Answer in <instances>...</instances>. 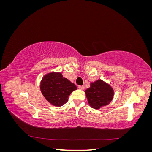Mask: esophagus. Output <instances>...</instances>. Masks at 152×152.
<instances>
[{
    "label": "esophagus",
    "mask_w": 152,
    "mask_h": 152,
    "mask_svg": "<svg viewBox=\"0 0 152 152\" xmlns=\"http://www.w3.org/2000/svg\"><path fill=\"white\" fill-rule=\"evenodd\" d=\"M78 87H79V89H82V90H83V89H85V87L84 86H78Z\"/></svg>",
    "instance_id": "34e87169"
}]
</instances>
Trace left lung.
<instances>
[{"label":"left lung","instance_id":"8db88e82","mask_svg":"<svg viewBox=\"0 0 152 152\" xmlns=\"http://www.w3.org/2000/svg\"><path fill=\"white\" fill-rule=\"evenodd\" d=\"M85 93L89 105L94 109H99L108 104L114 94L112 87L102 80L91 83V87Z\"/></svg>","mask_w":152,"mask_h":152}]
</instances>
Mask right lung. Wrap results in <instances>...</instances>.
<instances>
[{"mask_svg":"<svg viewBox=\"0 0 152 152\" xmlns=\"http://www.w3.org/2000/svg\"><path fill=\"white\" fill-rule=\"evenodd\" d=\"M77 89V86L64 78L61 73H48L40 82V91L44 98L56 107L65 104L68 96Z\"/></svg>","mask_w":152,"mask_h":152,"instance_id":"1","label":"right lung"}]
</instances>
